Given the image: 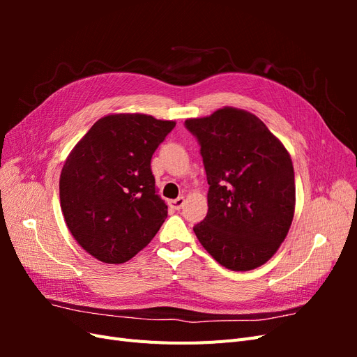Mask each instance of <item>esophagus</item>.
<instances>
[{"mask_svg": "<svg viewBox=\"0 0 357 357\" xmlns=\"http://www.w3.org/2000/svg\"><path fill=\"white\" fill-rule=\"evenodd\" d=\"M168 204H169V207H171V208L180 210V208L183 207V204H185V198H183V197H178L177 199H171Z\"/></svg>", "mask_w": 357, "mask_h": 357, "instance_id": "34e87169", "label": "esophagus"}]
</instances>
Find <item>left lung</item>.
I'll return each mask as SVG.
<instances>
[{
  "instance_id": "left-lung-1",
  "label": "left lung",
  "mask_w": 357,
  "mask_h": 357,
  "mask_svg": "<svg viewBox=\"0 0 357 357\" xmlns=\"http://www.w3.org/2000/svg\"><path fill=\"white\" fill-rule=\"evenodd\" d=\"M207 172L208 213L193 232L222 266L250 271L271 259L295 213V172L283 143L250 112L223 107L188 119Z\"/></svg>"
}]
</instances>
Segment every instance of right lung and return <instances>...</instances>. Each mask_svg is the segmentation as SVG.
Wrapping results in <instances>:
<instances>
[{
    "instance_id": "add662e5",
    "label": "right lung",
    "mask_w": 357,
    "mask_h": 357,
    "mask_svg": "<svg viewBox=\"0 0 357 357\" xmlns=\"http://www.w3.org/2000/svg\"><path fill=\"white\" fill-rule=\"evenodd\" d=\"M174 126L143 113L107 114L68 155L59 178L62 214L74 240L98 261H129L165 222L150 160Z\"/></svg>"
}]
</instances>
